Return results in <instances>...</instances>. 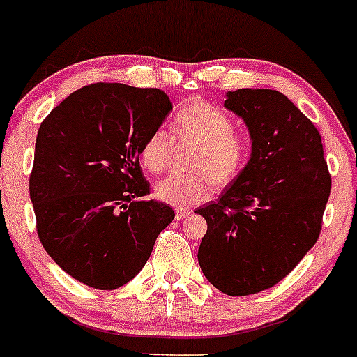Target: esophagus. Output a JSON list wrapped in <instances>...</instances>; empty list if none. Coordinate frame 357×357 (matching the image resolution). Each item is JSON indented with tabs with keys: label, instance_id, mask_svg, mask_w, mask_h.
<instances>
[{
	"label": "esophagus",
	"instance_id": "1",
	"mask_svg": "<svg viewBox=\"0 0 357 357\" xmlns=\"http://www.w3.org/2000/svg\"><path fill=\"white\" fill-rule=\"evenodd\" d=\"M191 211L190 210H185V208H179V210H176V220H183V218H186L188 215H190Z\"/></svg>",
	"mask_w": 357,
	"mask_h": 357
}]
</instances>
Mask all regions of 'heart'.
Segmentation results:
<instances>
[{
	"instance_id": "obj_1",
	"label": "heart",
	"mask_w": 357,
	"mask_h": 357,
	"mask_svg": "<svg viewBox=\"0 0 357 357\" xmlns=\"http://www.w3.org/2000/svg\"><path fill=\"white\" fill-rule=\"evenodd\" d=\"M176 139L197 142L190 159L191 172L171 174L155 183L154 193L160 202L176 208H188L203 202L211 185L225 188L244 171L249 144L234 132V120L206 101H191L172 116ZM172 139L164 130H152L140 147L142 164L154 174L166 169Z\"/></svg>"
}]
</instances>
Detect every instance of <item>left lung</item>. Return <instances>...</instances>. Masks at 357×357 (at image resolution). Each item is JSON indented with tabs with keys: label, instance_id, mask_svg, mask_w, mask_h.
<instances>
[{
	"label": "left lung",
	"instance_id": "1",
	"mask_svg": "<svg viewBox=\"0 0 357 357\" xmlns=\"http://www.w3.org/2000/svg\"><path fill=\"white\" fill-rule=\"evenodd\" d=\"M223 107L244 120L250 159L195 211L208 223L198 262L215 288L244 296L280 283L315 245L331 174L319 130L283 93L227 91Z\"/></svg>",
	"mask_w": 357,
	"mask_h": 357
}]
</instances>
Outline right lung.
Listing matches in <instances>:
<instances>
[{
	"label": "right lung",
	"instance_id": "right-lung-1",
	"mask_svg": "<svg viewBox=\"0 0 357 357\" xmlns=\"http://www.w3.org/2000/svg\"><path fill=\"white\" fill-rule=\"evenodd\" d=\"M164 91L119 83L77 89L42 121L30 199L37 234L54 262L96 289H116L146 266L174 218L146 199L144 140L171 112Z\"/></svg>",
	"mask_w": 357,
	"mask_h": 357
}]
</instances>
